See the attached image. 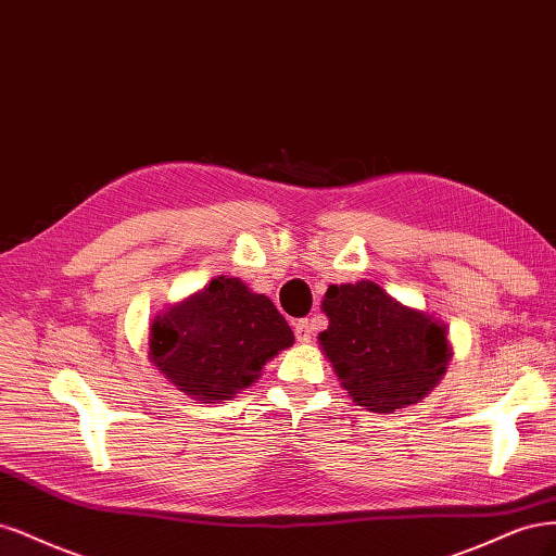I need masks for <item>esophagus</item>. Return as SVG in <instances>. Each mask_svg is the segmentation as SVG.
Segmentation results:
<instances>
[{
	"label": "esophagus",
	"mask_w": 556,
	"mask_h": 556,
	"mask_svg": "<svg viewBox=\"0 0 556 556\" xmlns=\"http://www.w3.org/2000/svg\"><path fill=\"white\" fill-rule=\"evenodd\" d=\"M293 332H295V339H298L300 344L312 342V337H314V328H312V324H309L307 318L295 320V324H293Z\"/></svg>",
	"instance_id": "34e87169"
}]
</instances>
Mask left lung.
Masks as SVG:
<instances>
[{"mask_svg":"<svg viewBox=\"0 0 556 556\" xmlns=\"http://www.w3.org/2000/svg\"><path fill=\"white\" fill-rule=\"evenodd\" d=\"M330 318L318 334L349 397L371 414L418 404L434 390L453 346L434 316L404 307L379 283H332L324 298Z\"/></svg>","mask_w":556,"mask_h":556,"instance_id":"left-lung-1","label":"left lung"}]
</instances>
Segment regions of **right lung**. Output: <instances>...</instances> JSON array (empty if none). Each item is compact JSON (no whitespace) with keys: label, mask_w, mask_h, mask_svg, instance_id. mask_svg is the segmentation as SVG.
<instances>
[{"label":"right lung","mask_w":556,"mask_h":556,"mask_svg":"<svg viewBox=\"0 0 556 556\" xmlns=\"http://www.w3.org/2000/svg\"><path fill=\"white\" fill-rule=\"evenodd\" d=\"M293 342L270 298L238 277H217L152 320L150 361L199 404H217L252 386Z\"/></svg>","instance_id":"obj_1"}]
</instances>
